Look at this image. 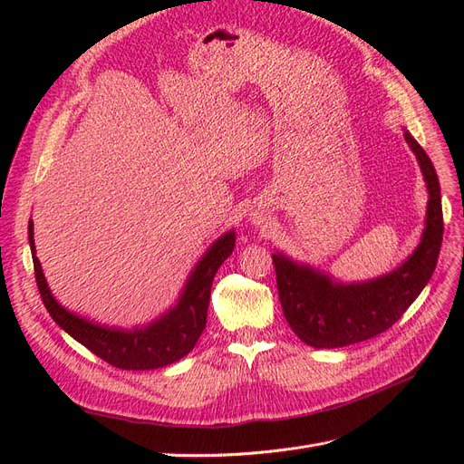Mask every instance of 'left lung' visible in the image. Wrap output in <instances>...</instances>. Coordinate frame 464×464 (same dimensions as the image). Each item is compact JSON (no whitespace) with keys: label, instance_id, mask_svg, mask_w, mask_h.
<instances>
[{"label":"left lung","instance_id":"8db88e82","mask_svg":"<svg viewBox=\"0 0 464 464\" xmlns=\"http://www.w3.org/2000/svg\"><path fill=\"white\" fill-rule=\"evenodd\" d=\"M429 189L427 227L418 250L392 275L364 284H334L329 276L273 254L282 310L289 327L314 348H343L387 331L430 280L442 246L440 184L432 161L408 131Z\"/></svg>","mask_w":464,"mask_h":464}]
</instances>
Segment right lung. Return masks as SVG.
Listing matches in <instances>:
<instances>
[{"label": "right lung", "instance_id": "add662e5", "mask_svg": "<svg viewBox=\"0 0 464 464\" xmlns=\"http://www.w3.org/2000/svg\"><path fill=\"white\" fill-rule=\"evenodd\" d=\"M30 246L34 257L35 282L39 287L44 308L53 320L72 338L95 353L105 362L121 371H150L167 367V364L188 355L198 343L205 325L210 301V287L216 271L235 248V233L229 231L218 238L205 257L195 266L179 304L167 312L161 320L146 329L118 331L102 325H93L79 315L67 312L51 295V289L43 276L41 263L35 257L34 246V224L28 226Z\"/></svg>", "mask_w": 464, "mask_h": 464}]
</instances>
